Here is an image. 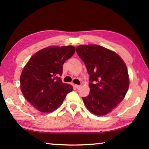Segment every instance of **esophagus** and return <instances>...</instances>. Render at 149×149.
<instances>
[{
    "mask_svg": "<svg viewBox=\"0 0 149 149\" xmlns=\"http://www.w3.org/2000/svg\"><path fill=\"white\" fill-rule=\"evenodd\" d=\"M75 87H76L77 89H80L81 87V85H75Z\"/></svg>",
    "mask_w": 149,
    "mask_h": 149,
    "instance_id": "obj_1",
    "label": "esophagus"
}]
</instances>
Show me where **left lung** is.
<instances>
[{"label": "left lung", "instance_id": "8db88e82", "mask_svg": "<svg viewBox=\"0 0 149 149\" xmlns=\"http://www.w3.org/2000/svg\"><path fill=\"white\" fill-rule=\"evenodd\" d=\"M76 52L90 77V93L82 97L85 105L94 114H108L127 92L129 76L126 65L116 53L100 45H80Z\"/></svg>", "mask_w": 149, "mask_h": 149}]
</instances>
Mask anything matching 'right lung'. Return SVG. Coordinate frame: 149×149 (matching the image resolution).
<instances>
[{
	"mask_svg": "<svg viewBox=\"0 0 149 149\" xmlns=\"http://www.w3.org/2000/svg\"><path fill=\"white\" fill-rule=\"evenodd\" d=\"M73 46L49 47L31 57L20 76L24 97L41 112H51L62 104L70 85L62 83L63 64L75 53Z\"/></svg>",
	"mask_w": 149,
	"mask_h": 149,
	"instance_id": "right-lung-1",
	"label": "right lung"
}]
</instances>
